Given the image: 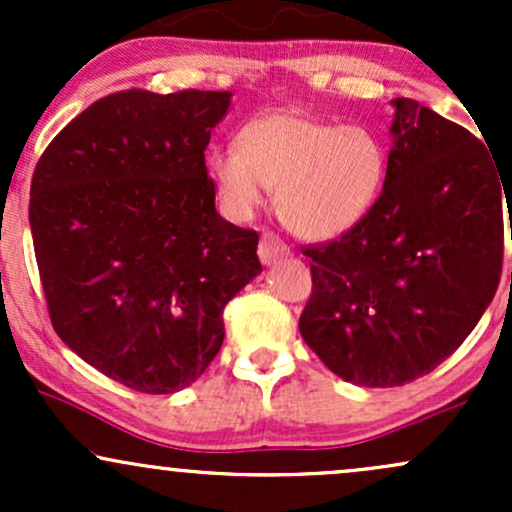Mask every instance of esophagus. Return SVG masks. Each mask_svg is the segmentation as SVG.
<instances>
[{"label": "esophagus", "mask_w": 512, "mask_h": 512, "mask_svg": "<svg viewBox=\"0 0 512 512\" xmlns=\"http://www.w3.org/2000/svg\"><path fill=\"white\" fill-rule=\"evenodd\" d=\"M260 260L262 264H274L276 260H281L284 255H289V248H286L284 243H281L279 238L274 236V233H264L262 240H260Z\"/></svg>", "instance_id": "34e87169"}]
</instances>
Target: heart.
<instances>
[{"instance_id": "b5f03b06", "label": "heart", "mask_w": 512, "mask_h": 512, "mask_svg": "<svg viewBox=\"0 0 512 512\" xmlns=\"http://www.w3.org/2000/svg\"><path fill=\"white\" fill-rule=\"evenodd\" d=\"M236 146L211 151L207 161L226 209L250 216L274 187L276 214L305 240L344 236L383 195L385 146L366 127L274 110L240 129Z\"/></svg>"}]
</instances>
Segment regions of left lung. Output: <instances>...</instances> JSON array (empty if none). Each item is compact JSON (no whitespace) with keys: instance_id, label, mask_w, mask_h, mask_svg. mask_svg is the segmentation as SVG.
<instances>
[{"instance_id":"left-lung-1","label":"left lung","mask_w":512,"mask_h":512,"mask_svg":"<svg viewBox=\"0 0 512 512\" xmlns=\"http://www.w3.org/2000/svg\"><path fill=\"white\" fill-rule=\"evenodd\" d=\"M392 105L378 204L339 240L303 250L313 293L298 330L363 387L431 373L477 327L501 281L503 202L512 207V178L472 132L411 98Z\"/></svg>"}]
</instances>
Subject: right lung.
Wrapping results in <instances>:
<instances>
[{"label": "right lung", "mask_w": 512, "mask_h": 512, "mask_svg": "<svg viewBox=\"0 0 512 512\" xmlns=\"http://www.w3.org/2000/svg\"><path fill=\"white\" fill-rule=\"evenodd\" d=\"M231 96H105L33 173L28 221L52 327L146 395L195 383L223 344L226 303L262 272L260 236L221 219L204 163Z\"/></svg>", "instance_id": "obj_1"}]
</instances>
